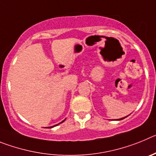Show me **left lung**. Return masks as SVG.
<instances>
[{
  "label": "left lung",
  "instance_id": "8db88e82",
  "mask_svg": "<svg viewBox=\"0 0 156 156\" xmlns=\"http://www.w3.org/2000/svg\"><path fill=\"white\" fill-rule=\"evenodd\" d=\"M126 117H124V118H126ZM124 118H122V119H119V120H121V119H124Z\"/></svg>",
  "mask_w": 156,
  "mask_h": 156
}]
</instances>
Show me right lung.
<instances>
[{"instance_id":"add662e5","label":"right lung","mask_w":156,"mask_h":156,"mask_svg":"<svg viewBox=\"0 0 156 156\" xmlns=\"http://www.w3.org/2000/svg\"><path fill=\"white\" fill-rule=\"evenodd\" d=\"M65 120H66V119H65ZM65 120H63L62 121V122H64V121ZM60 123H61V122H60ZM60 123H58V124H60ZM58 124H57V125H58ZM57 125H55V126H57ZM54 126H50V127H49V128H51V127H54Z\"/></svg>"}]
</instances>
